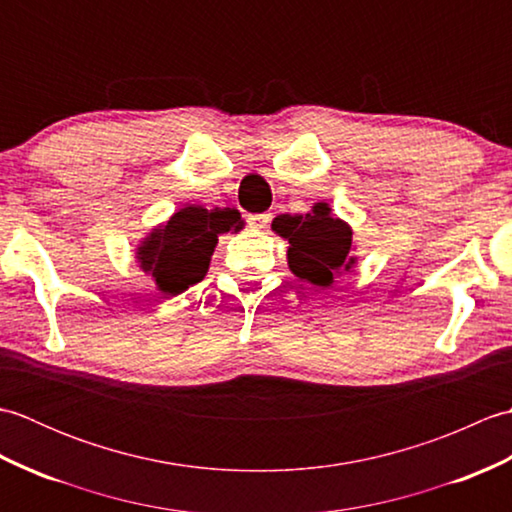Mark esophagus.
Instances as JSON below:
<instances>
[{
  "label": "esophagus",
  "instance_id": "obj_1",
  "mask_svg": "<svg viewBox=\"0 0 512 512\" xmlns=\"http://www.w3.org/2000/svg\"><path fill=\"white\" fill-rule=\"evenodd\" d=\"M270 217H273L270 213H253V215H248V224H250V228H255V231H262V228L268 226Z\"/></svg>",
  "mask_w": 512,
  "mask_h": 512
}]
</instances>
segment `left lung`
<instances>
[{
    "instance_id": "obj_1",
    "label": "left lung",
    "mask_w": 512,
    "mask_h": 512,
    "mask_svg": "<svg viewBox=\"0 0 512 512\" xmlns=\"http://www.w3.org/2000/svg\"><path fill=\"white\" fill-rule=\"evenodd\" d=\"M273 231L288 246V266L299 279L314 286H332L334 275L356 266L352 257V228L341 217H334L330 204L317 202L310 213L277 215Z\"/></svg>"
}]
</instances>
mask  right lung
Masks as SVG:
<instances>
[{"instance_id": "right-lung-1", "label": "right lung", "mask_w": 512, "mask_h": 512, "mask_svg": "<svg viewBox=\"0 0 512 512\" xmlns=\"http://www.w3.org/2000/svg\"><path fill=\"white\" fill-rule=\"evenodd\" d=\"M239 228L242 217L235 209L184 206L167 222L151 228L136 248V259L162 295L176 297L209 273L217 237Z\"/></svg>"}]
</instances>
